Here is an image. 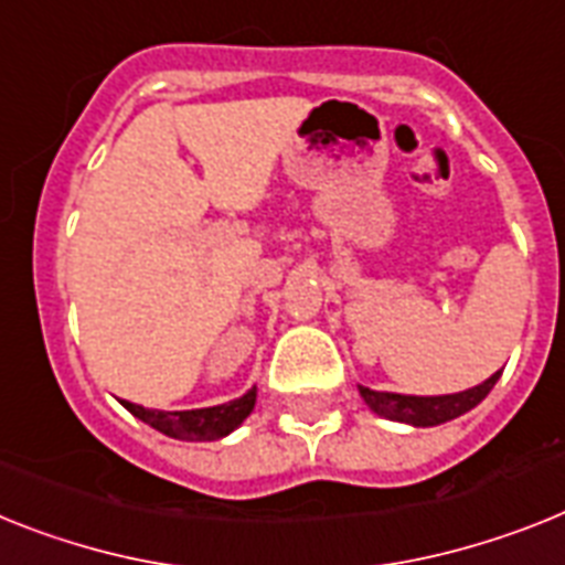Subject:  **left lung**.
Segmentation results:
<instances>
[{"label":"left lung","instance_id":"1","mask_svg":"<svg viewBox=\"0 0 565 565\" xmlns=\"http://www.w3.org/2000/svg\"><path fill=\"white\" fill-rule=\"evenodd\" d=\"M497 379H500V371L486 379L482 385L471 387V391L448 393V396H402V393H379L371 391V387H359V393L379 416L407 422V425H416V428H428V425H443L448 419H457L466 411L480 405L491 393V387L497 385Z\"/></svg>","mask_w":565,"mask_h":565}]
</instances>
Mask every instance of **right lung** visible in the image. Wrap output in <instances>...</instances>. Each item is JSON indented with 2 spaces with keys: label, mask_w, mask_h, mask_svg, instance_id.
<instances>
[{
  "label": "right lung",
  "mask_w": 565,
  "mask_h": 565,
  "mask_svg": "<svg viewBox=\"0 0 565 565\" xmlns=\"http://www.w3.org/2000/svg\"><path fill=\"white\" fill-rule=\"evenodd\" d=\"M122 405L137 419H143L146 425H151L160 434L174 436V439H189V443H210V439H221L230 430H235L249 416V411L255 407V387L244 393L241 399L215 407H201V411H149L143 405H131V402H122Z\"/></svg>",
  "instance_id": "obj_1"
}]
</instances>
